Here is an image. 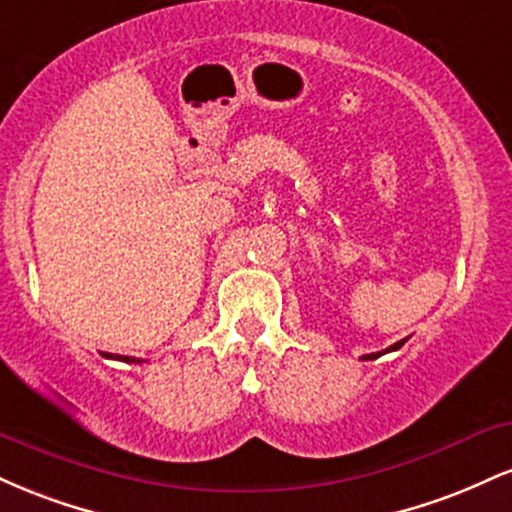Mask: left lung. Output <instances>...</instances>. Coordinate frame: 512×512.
<instances>
[{
	"instance_id": "1",
	"label": "left lung",
	"mask_w": 512,
	"mask_h": 512,
	"mask_svg": "<svg viewBox=\"0 0 512 512\" xmlns=\"http://www.w3.org/2000/svg\"><path fill=\"white\" fill-rule=\"evenodd\" d=\"M407 342V339H402V342H395L390 346V349H385V351H375V354H366V356H361L363 361H373V358H380L383 354H387V351H397V349H402V344Z\"/></svg>"
}]
</instances>
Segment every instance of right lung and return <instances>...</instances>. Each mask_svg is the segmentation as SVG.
<instances>
[{"instance_id": "obj_1", "label": "right lung", "mask_w": 512, "mask_h": 512, "mask_svg": "<svg viewBox=\"0 0 512 512\" xmlns=\"http://www.w3.org/2000/svg\"><path fill=\"white\" fill-rule=\"evenodd\" d=\"M105 358H115V361H125V363H142V358L134 356H120V354H103Z\"/></svg>"}]
</instances>
